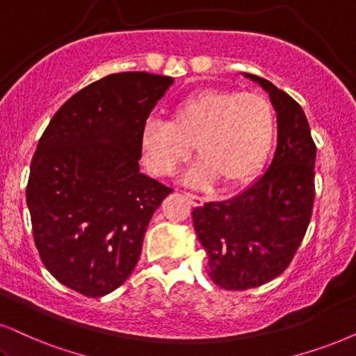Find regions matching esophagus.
<instances>
[{
    "label": "esophagus",
    "instance_id": "1",
    "mask_svg": "<svg viewBox=\"0 0 356 356\" xmlns=\"http://www.w3.org/2000/svg\"><path fill=\"white\" fill-rule=\"evenodd\" d=\"M186 199L191 202L192 205H195V207H200V205H204V199H202L200 195H195V193H191V192H186Z\"/></svg>",
    "mask_w": 356,
    "mask_h": 356
}]
</instances>
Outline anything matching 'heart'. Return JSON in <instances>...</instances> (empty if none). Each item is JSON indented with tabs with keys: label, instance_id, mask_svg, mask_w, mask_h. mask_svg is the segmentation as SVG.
<instances>
[{
	"label": "heart",
	"instance_id": "heart-1",
	"mask_svg": "<svg viewBox=\"0 0 356 356\" xmlns=\"http://www.w3.org/2000/svg\"><path fill=\"white\" fill-rule=\"evenodd\" d=\"M276 113L256 92L204 90L172 108L168 123L149 120L141 131L143 159L159 177H169L191 159L200 164L188 179L195 184L220 179L232 187L261 169L271 151Z\"/></svg>",
	"mask_w": 356,
	"mask_h": 356
}]
</instances>
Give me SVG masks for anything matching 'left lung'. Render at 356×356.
<instances>
[{
  "label": "left lung",
  "mask_w": 356,
  "mask_h": 356,
  "mask_svg": "<svg viewBox=\"0 0 356 356\" xmlns=\"http://www.w3.org/2000/svg\"><path fill=\"white\" fill-rule=\"evenodd\" d=\"M277 111V146L266 172L241 193L192 211L209 253V276L227 291H246L286 271L312 217L316 143L304 110L266 79L245 74Z\"/></svg>",
  "instance_id": "1"
}]
</instances>
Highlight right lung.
<instances>
[{"instance_id":"right-lung-1","label":"right lung","mask_w":356,"mask_h":356,"mask_svg":"<svg viewBox=\"0 0 356 356\" xmlns=\"http://www.w3.org/2000/svg\"><path fill=\"white\" fill-rule=\"evenodd\" d=\"M174 79L106 75L52 116L33 156L26 202L35 248L58 282L102 298L133 273L172 188L139 172L141 131Z\"/></svg>"}]
</instances>
